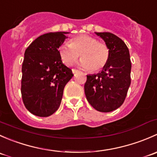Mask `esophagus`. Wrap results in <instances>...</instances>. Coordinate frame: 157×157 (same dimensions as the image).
Instances as JSON below:
<instances>
[{"label":"esophagus","instance_id":"esophagus-1","mask_svg":"<svg viewBox=\"0 0 157 157\" xmlns=\"http://www.w3.org/2000/svg\"><path fill=\"white\" fill-rule=\"evenodd\" d=\"M78 70H76V69H72V72H73V74H76V73H77L78 72Z\"/></svg>","mask_w":157,"mask_h":157}]
</instances>
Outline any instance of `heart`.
<instances>
[{"instance_id": "1", "label": "heart", "mask_w": 157, "mask_h": 157, "mask_svg": "<svg viewBox=\"0 0 157 157\" xmlns=\"http://www.w3.org/2000/svg\"><path fill=\"white\" fill-rule=\"evenodd\" d=\"M59 56L65 65L71 66L80 56V65L83 68L96 72L106 65L109 58V49L105 44L88 35H78L69 43L61 45L58 49Z\"/></svg>"}]
</instances>
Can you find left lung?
<instances>
[{"label":"left lung","instance_id":"1","mask_svg":"<svg viewBox=\"0 0 157 157\" xmlns=\"http://www.w3.org/2000/svg\"><path fill=\"white\" fill-rule=\"evenodd\" d=\"M96 34L105 42L109 49V58L100 73L86 75L85 95L96 110L109 112L122 105L131 84L129 50L125 43L112 33Z\"/></svg>","mask_w":157,"mask_h":157}]
</instances>
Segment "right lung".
<instances>
[{"label":"right lung","mask_w":157,"mask_h":157,"mask_svg":"<svg viewBox=\"0 0 157 157\" xmlns=\"http://www.w3.org/2000/svg\"><path fill=\"white\" fill-rule=\"evenodd\" d=\"M68 33L56 32L40 36L26 49L22 65L21 94L29 112L48 117L61 105L65 85L74 76L62 63L58 48Z\"/></svg>","instance_id":"1"}]
</instances>
